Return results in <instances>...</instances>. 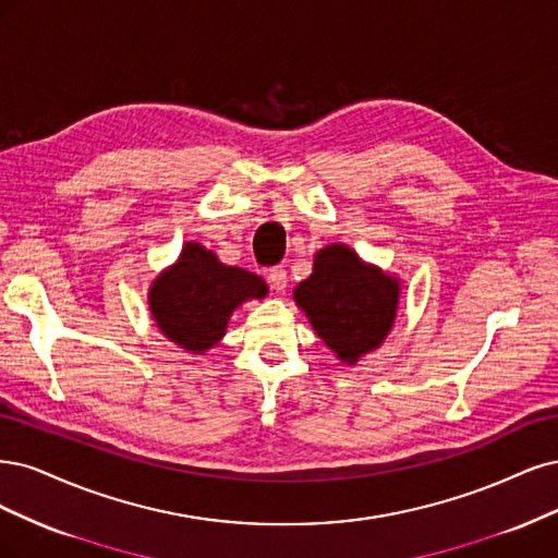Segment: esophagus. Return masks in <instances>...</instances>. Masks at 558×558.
I'll return each mask as SVG.
<instances>
[{
    "mask_svg": "<svg viewBox=\"0 0 558 558\" xmlns=\"http://www.w3.org/2000/svg\"><path fill=\"white\" fill-rule=\"evenodd\" d=\"M268 282H271L274 290L284 292V287H287V268L284 266L268 268Z\"/></svg>",
    "mask_w": 558,
    "mask_h": 558,
    "instance_id": "esophagus-1",
    "label": "esophagus"
}]
</instances>
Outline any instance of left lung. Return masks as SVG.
Here are the masks:
<instances>
[{"label": "left lung", "mask_w": 558, "mask_h": 558, "mask_svg": "<svg viewBox=\"0 0 558 558\" xmlns=\"http://www.w3.org/2000/svg\"><path fill=\"white\" fill-rule=\"evenodd\" d=\"M401 282L359 259L352 247L331 243L315 255L311 278L294 301L340 362L354 366L383 345L399 308Z\"/></svg>", "instance_id": "obj_1"}]
</instances>
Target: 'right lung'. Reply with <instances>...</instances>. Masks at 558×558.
Returning <instances> with one entry per match:
<instances>
[{"instance_id":"1","label":"right lung","mask_w":558,"mask_h":558,"mask_svg":"<svg viewBox=\"0 0 558 558\" xmlns=\"http://www.w3.org/2000/svg\"><path fill=\"white\" fill-rule=\"evenodd\" d=\"M266 282L227 266L202 243H185L173 266L161 271L148 292L153 319L171 343L204 354L227 333L229 317L247 299H264Z\"/></svg>"}]
</instances>
